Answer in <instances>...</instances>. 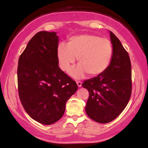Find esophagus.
Instances as JSON below:
<instances>
[{"mask_svg": "<svg viewBox=\"0 0 148 148\" xmlns=\"http://www.w3.org/2000/svg\"><path fill=\"white\" fill-rule=\"evenodd\" d=\"M82 82H77V86L79 87V88H80L81 86H82Z\"/></svg>", "mask_w": 148, "mask_h": 148, "instance_id": "34e87169", "label": "esophagus"}]
</instances>
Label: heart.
<instances>
[{"instance_id":"obj_1","label":"heart","mask_w":148,"mask_h":148,"mask_svg":"<svg viewBox=\"0 0 148 148\" xmlns=\"http://www.w3.org/2000/svg\"><path fill=\"white\" fill-rule=\"evenodd\" d=\"M113 48L107 38L84 34L70 38L67 46L59 44L56 50L58 65L66 71L77 58L79 64L69 71L73 77L80 79L88 73L98 75L108 68L112 60Z\"/></svg>"}]
</instances>
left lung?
Wrapping results in <instances>:
<instances>
[{
    "label": "left lung",
    "mask_w": 148,
    "mask_h": 148,
    "mask_svg": "<svg viewBox=\"0 0 148 148\" xmlns=\"http://www.w3.org/2000/svg\"><path fill=\"white\" fill-rule=\"evenodd\" d=\"M113 48L108 68L97 77L85 81L82 86L89 92L86 112L99 123H108L119 116L131 94L130 58L122 44L109 31Z\"/></svg>",
    "instance_id": "left-lung-1"
}]
</instances>
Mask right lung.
<instances>
[{"label": "right lung", "instance_id": "1", "mask_svg": "<svg viewBox=\"0 0 148 148\" xmlns=\"http://www.w3.org/2000/svg\"><path fill=\"white\" fill-rule=\"evenodd\" d=\"M56 32H38L19 58L18 91L30 117L43 125H52L63 116L66 103L77 85L58 66Z\"/></svg>", "mask_w": 148, "mask_h": 148}]
</instances>
